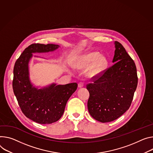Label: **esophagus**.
Wrapping results in <instances>:
<instances>
[{"label": "esophagus", "instance_id": "34e87169", "mask_svg": "<svg viewBox=\"0 0 153 153\" xmlns=\"http://www.w3.org/2000/svg\"><path fill=\"white\" fill-rule=\"evenodd\" d=\"M84 83H83V82H79V84H78V87H79V88H82V87H84Z\"/></svg>", "mask_w": 153, "mask_h": 153}]
</instances>
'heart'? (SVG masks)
Masks as SVG:
<instances>
[{"label":"heart","instance_id":"b5f03b06","mask_svg":"<svg viewBox=\"0 0 153 153\" xmlns=\"http://www.w3.org/2000/svg\"><path fill=\"white\" fill-rule=\"evenodd\" d=\"M100 54L98 52H88L84 53L78 58L76 61L75 66L79 68H83L88 66V74L91 76H96L101 73L106 68L108 65V60L103 55Z\"/></svg>","mask_w":153,"mask_h":153}]
</instances>
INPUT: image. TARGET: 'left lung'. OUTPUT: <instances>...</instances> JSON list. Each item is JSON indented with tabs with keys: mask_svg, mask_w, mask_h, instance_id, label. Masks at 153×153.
Returning a JSON list of instances; mask_svg holds the SVG:
<instances>
[{
	"mask_svg": "<svg viewBox=\"0 0 153 153\" xmlns=\"http://www.w3.org/2000/svg\"><path fill=\"white\" fill-rule=\"evenodd\" d=\"M115 64L100 75L92 77L87 85L90 93L87 106L96 120L112 121L125 113L132 103L138 77L134 60L123 45L115 41Z\"/></svg>",
	"mask_w": 153,
	"mask_h": 153,
	"instance_id": "left-lung-1",
	"label": "left lung"
}]
</instances>
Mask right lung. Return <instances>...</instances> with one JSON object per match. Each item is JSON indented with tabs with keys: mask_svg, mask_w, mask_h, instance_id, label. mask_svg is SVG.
<instances>
[{
	"mask_svg": "<svg viewBox=\"0 0 153 153\" xmlns=\"http://www.w3.org/2000/svg\"><path fill=\"white\" fill-rule=\"evenodd\" d=\"M59 45L35 43L25 49L13 69V89L22 113L39 124H51L63 115L66 102L77 88V83L51 85L38 89L29 78V63L33 53L52 52Z\"/></svg>",
	"mask_w": 153,
	"mask_h": 153,
	"instance_id": "1",
	"label": "right lung"
}]
</instances>
